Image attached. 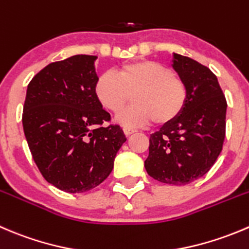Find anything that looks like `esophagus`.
<instances>
[{
	"label": "esophagus",
	"mask_w": 249,
	"mask_h": 249,
	"mask_svg": "<svg viewBox=\"0 0 249 249\" xmlns=\"http://www.w3.org/2000/svg\"><path fill=\"white\" fill-rule=\"evenodd\" d=\"M136 131L135 129H131V127H124V134L126 135V136H129V135L134 134V132Z\"/></svg>",
	"instance_id": "34e87169"
}]
</instances>
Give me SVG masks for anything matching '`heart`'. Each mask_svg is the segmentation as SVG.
I'll use <instances>...</instances> for the list:
<instances>
[{
    "instance_id": "obj_1",
    "label": "heart",
    "mask_w": 249,
    "mask_h": 249,
    "mask_svg": "<svg viewBox=\"0 0 249 249\" xmlns=\"http://www.w3.org/2000/svg\"><path fill=\"white\" fill-rule=\"evenodd\" d=\"M93 92L105 109L119 113L134 97L131 107L117 115L126 126H141L153 120L166 124L175 119L187 101V88L181 78L156 60H137L96 79Z\"/></svg>"
}]
</instances>
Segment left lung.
<instances>
[{
    "label": "left lung",
    "instance_id": "obj_1",
    "mask_svg": "<svg viewBox=\"0 0 249 249\" xmlns=\"http://www.w3.org/2000/svg\"><path fill=\"white\" fill-rule=\"evenodd\" d=\"M171 67L186 84L182 112L149 137L144 168L149 176L169 185H187L215 163L225 139L226 105L218 79L207 67L173 53Z\"/></svg>",
    "mask_w": 249,
    "mask_h": 249
}]
</instances>
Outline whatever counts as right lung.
I'll return each instance as SVG.
<instances>
[{"label":"right lung","instance_id":"add662e5","mask_svg":"<svg viewBox=\"0 0 249 249\" xmlns=\"http://www.w3.org/2000/svg\"><path fill=\"white\" fill-rule=\"evenodd\" d=\"M97 55L75 54L46 66L28 85L23 129L45 180L62 191H90L108 178L126 137L105 126L109 113L93 92Z\"/></svg>","mask_w":249,"mask_h":249}]
</instances>
